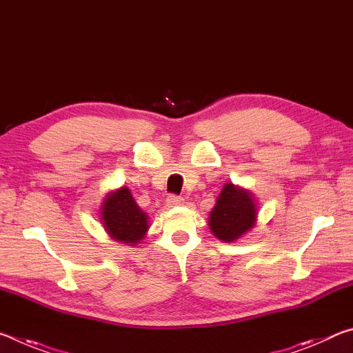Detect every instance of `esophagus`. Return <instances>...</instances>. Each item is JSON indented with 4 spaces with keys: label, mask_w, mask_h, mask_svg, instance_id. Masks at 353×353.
I'll return each mask as SVG.
<instances>
[{
    "label": "esophagus",
    "mask_w": 353,
    "mask_h": 353,
    "mask_svg": "<svg viewBox=\"0 0 353 353\" xmlns=\"http://www.w3.org/2000/svg\"><path fill=\"white\" fill-rule=\"evenodd\" d=\"M166 204H168L170 207H174V205H181L183 204V199L181 198V196H176V194H171L166 198Z\"/></svg>",
    "instance_id": "obj_1"
}]
</instances>
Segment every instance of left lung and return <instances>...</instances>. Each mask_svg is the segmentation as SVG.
<instances>
[{
  "instance_id": "1",
  "label": "left lung",
  "mask_w": 353,
  "mask_h": 353,
  "mask_svg": "<svg viewBox=\"0 0 353 353\" xmlns=\"http://www.w3.org/2000/svg\"><path fill=\"white\" fill-rule=\"evenodd\" d=\"M255 221L256 204L252 193L225 183L208 218L212 234L221 241H235L252 229Z\"/></svg>"
}]
</instances>
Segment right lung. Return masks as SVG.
Returning <instances> with one entry per match:
<instances>
[{"label": "right lung", "instance_id": "add662e5", "mask_svg": "<svg viewBox=\"0 0 353 353\" xmlns=\"http://www.w3.org/2000/svg\"><path fill=\"white\" fill-rule=\"evenodd\" d=\"M99 213L107 234L130 246L140 244L149 229L148 214L137 205L128 187L107 194Z\"/></svg>", "mask_w": 353, "mask_h": 353}]
</instances>
